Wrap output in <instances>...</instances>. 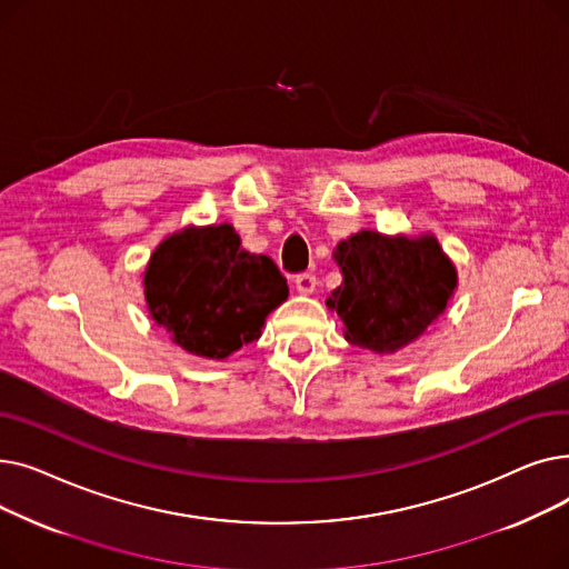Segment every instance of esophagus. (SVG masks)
<instances>
[{
  "mask_svg": "<svg viewBox=\"0 0 569 569\" xmlns=\"http://www.w3.org/2000/svg\"><path fill=\"white\" fill-rule=\"evenodd\" d=\"M295 290L300 295H313L316 290V277L313 274H300L295 277Z\"/></svg>",
  "mask_w": 569,
  "mask_h": 569,
  "instance_id": "esophagus-1",
  "label": "esophagus"
}]
</instances>
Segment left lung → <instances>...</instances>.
Listing matches in <instances>:
<instances>
[{
	"label": "left lung",
	"mask_w": 569,
	"mask_h": 569,
	"mask_svg": "<svg viewBox=\"0 0 569 569\" xmlns=\"http://www.w3.org/2000/svg\"><path fill=\"white\" fill-rule=\"evenodd\" d=\"M343 281L327 309L343 322L348 343L392 355L420 339L455 297L457 267L436 234L360 230L335 249Z\"/></svg>",
	"instance_id": "1"
}]
</instances>
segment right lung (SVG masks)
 <instances>
[{"mask_svg": "<svg viewBox=\"0 0 569 569\" xmlns=\"http://www.w3.org/2000/svg\"><path fill=\"white\" fill-rule=\"evenodd\" d=\"M142 286L152 320L204 360H226L256 341L264 318L288 300L274 260L244 251L230 223L168 234L149 256Z\"/></svg>", "mask_w": 569, "mask_h": 569, "instance_id": "obj_1", "label": "right lung"}]
</instances>
